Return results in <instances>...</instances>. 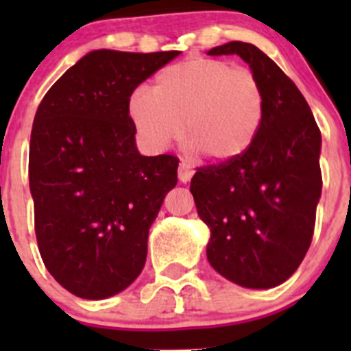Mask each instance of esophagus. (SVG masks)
Listing matches in <instances>:
<instances>
[{
    "instance_id": "obj_1",
    "label": "esophagus",
    "mask_w": 351,
    "mask_h": 351,
    "mask_svg": "<svg viewBox=\"0 0 351 351\" xmlns=\"http://www.w3.org/2000/svg\"><path fill=\"white\" fill-rule=\"evenodd\" d=\"M193 173H195V171H193V168L190 166V162H186V161L180 162V166H178L180 182H182V183L190 182V180H192V176H193Z\"/></svg>"
}]
</instances>
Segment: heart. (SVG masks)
Returning a JSON list of instances; mask_svg holds the SVG:
<instances>
[{
    "label": "heart",
    "mask_w": 351,
    "mask_h": 351,
    "mask_svg": "<svg viewBox=\"0 0 351 351\" xmlns=\"http://www.w3.org/2000/svg\"><path fill=\"white\" fill-rule=\"evenodd\" d=\"M127 108L137 136L151 151H165L182 139L185 129L193 149L228 162L253 146L267 100L251 71L224 59L193 56L159 71L153 93L134 90Z\"/></svg>",
    "instance_id": "b5f03b06"
}]
</instances>
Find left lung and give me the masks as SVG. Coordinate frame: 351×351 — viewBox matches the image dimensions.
I'll return each mask as SVG.
<instances>
[{
  "label": "left lung",
  "instance_id": "8db88e82",
  "mask_svg": "<svg viewBox=\"0 0 351 351\" xmlns=\"http://www.w3.org/2000/svg\"><path fill=\"white\" fill-rule=\"evenodd\" d=\"M208 56L238 54L265 91L253 146L234 161L198 168L190 183L210 229L207 260L246 289L284 284L309 250L321 198V132L293 81L256 45L228 42Z\"/></svg>",
  "mask_w": 351,
  "mask_h": 351
}]
</instances>
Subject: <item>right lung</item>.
<instances>
[{
    "instance_id": "1",
    "label": "right lung",
    "mask_w": 351,
    "mask_h": 351,
    "mask_svg": "<svg viewBox=\"0 0 351 351\" xmlns=\"http://www.w3.org/2000/svg\"><path fill=\"white\" fill-rule=\"evenodd\" d=\"M178 51H91L38 105L28 180L49 274L81 299L127 289L143 271L149 228L175 189L178 158L143 156L129 97Z\"/></svg>"
}]
</instances>
